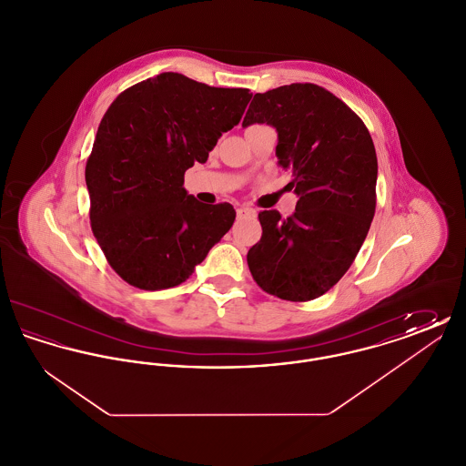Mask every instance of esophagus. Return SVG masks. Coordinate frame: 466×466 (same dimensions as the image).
I'll return each instance as SVG.
<instances>
[{
    "mask_svg": "<svg viewBox=\"0 0 466 466\" xmlns=\"http://www.w3.org/2000/svg\"><path fill=\"white\" fill-rule=\"evenodd\" d=\"M236 213H238V218H249V217H253V215H255V211H253V209L244 208V206L238 208V209H236Z\"/></svg>",
    "mask_w": 466,
    "mask_h": 466,
    "instance_id": "34e87169",
    "label": "esophagus"
}]
</instances>
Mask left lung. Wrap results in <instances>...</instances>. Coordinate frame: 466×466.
Wrapping results in <instances>:
<instances>
[{"label":"left lung","instance_id":"1","mask_svg":"<svg viewBox=\"0 0 466 466\" xmlns=\"http://www.w3.org/2000/svg\"><path fill=\"white\" fill-rule=\"evenodd\" d=\"M251 124L276 127V156L299 202L287 218L258 213L262 238L248 267L268 295L308 302L339 283L367 238L376 213L374 141L355 111L314 84L255 94L243 120Z\"/></svg>","mask_w":466,"mask_h":466}]
</instances>
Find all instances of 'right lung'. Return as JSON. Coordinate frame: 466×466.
Instances as JSON below:
<instances>
[{
	"label": "right lung",
	"mask_w": 466,
	"mask_h": 466,
	"mask_svg": "<svg viewBox=\"0 0 466 466\" xmlns=\"http://www.w3.org/2000/svg\"><path fill=\"white\" fill-rule=\"evenodd\" d=\"M251 94L160 73L120 92L101 118L86 166L90 227L111 268L134 289L187 281L232 227L228 202L202 204L183 188Z\"/></svg>",
	"instance_id": "right-lung-1"
}]
</instances>
